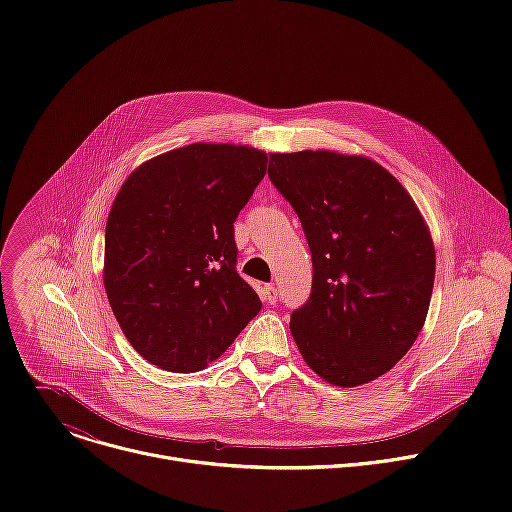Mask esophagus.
<instances>
[{"instance_id": "esophagus-1", "label": "esophagus", "mask_w": 512, "mask_h": 512, "mask_svg": "<svg viewBox=\"0 0 512 512\" xmlns=\"http://www.w3.org/2000/svg\"><path fill=\"white\" fill-rule=\"evenodd\" d=\"M261 298H263V302H267V304H275L277 302V287L275 285H263V289H261Z\"/></svg>"}]
</instances>
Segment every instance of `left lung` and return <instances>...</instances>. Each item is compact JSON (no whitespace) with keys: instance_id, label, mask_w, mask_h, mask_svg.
<instances>
[{"instance_id":"left-lung-1","label":"left lung","mask_w":512,"mask_h":512,"mask_svg":"<svg viewBox=\"0 0 512 512\" xmlns=\"http://www.w3.org/2000/svg\"><path fill=\"white\" fill-rule=\"evenodd\" d=\"M312 251L310 300L289 330L308 367L336 387L391 371L417 340L435 277L423 216L383 166L328 150L269 154Z\"/></svg>"}]
</instances>
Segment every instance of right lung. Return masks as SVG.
I'll return each instance as SVG.
<instances>
[{"label": "right lung", "mask_w": 512, "mask_h": 512, "mask_svg": "<svg viewBox=\"0 0 512 512\" xmlns=\"http://www.w3.org/2000/svg\"><path fill=\"white\" fill-rule=\"evenodd\" d=\"M267 170L249 145L190 143L135 168L109 210L103 283L131 346L196 373L259 314L237 273L235 227Z\"/></svg>", "instance_id": "1"}]
</instances>
